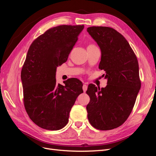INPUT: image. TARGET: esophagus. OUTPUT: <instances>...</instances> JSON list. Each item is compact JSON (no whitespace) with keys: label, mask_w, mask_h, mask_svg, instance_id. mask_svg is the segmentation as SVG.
<instances>
[{"label":"esophagus","mask_w":156,"mask_h":156,"mask_svg":"<svg viewBox=\"0 0 156 156\" xmlns=\"http://www.w3.org/2000/svg\"><path fill=\"white\" fill-rule=\"evenodd\" d=\"M87 88H88V86L86 84H83V90L84 92H85L87 91Z\"/></svg>","instance_id":"obj_1"}]
</instances>
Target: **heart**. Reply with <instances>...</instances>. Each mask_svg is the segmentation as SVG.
<instances>
[{
  "mask_svg": "<svg viewBox=\"0 0 156 156\" xmlns=\"http://www.w3.org/2000/svg\"><path fill=\"white\" fill-rule=\"evenodd\" d=\"M89 46H94V45H90Z\"/></svg>",
  "mask_w": 156,
  "mask_h": 156,
  "instance_id": "b5f03b06",
  "label": "heart"
}]
</instances>
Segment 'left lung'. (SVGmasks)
<instances>
[{
	"instance_id": "obj_1",
	"label": "left lung",
	"mask_w": 156,
	"mask_h": 156,
	"mask_svg": "<svg viewBox=\"0 0 156 156\" xmlns=\"http://www.w3.org/2000/svg\"><path fill=\"white\" fill-rule=\"evenodd\" d=\"M88 34L101 50L99 68L105 72L107 84L100 89L88 87L87 106L90 124L100 130L121 126L133 109L140 89L137 58L125 37L107 27H90Z\"/></svg>"
}]
</instances>
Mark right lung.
Masks as SVG:
<instances>
[{
    "mask_svg": "<svg viewBox=\"0 0 156 156\" xmlns=\"http://www.w3.org/2000/svg\"><path fill=\"white\" fill-rule=\"evenodd\" d=\"M84 25H60L47 30L32 42L21 70L24 105L37 126L58 130L68 124L69 112L83 92L79 79L56 84L58 66L68 60Z\"/></svg>",
    "mask_w": 156,
    "mask_h": 156,
    "instance_id": "obj_1",
    "label": "right lung"
}]
</instances>
